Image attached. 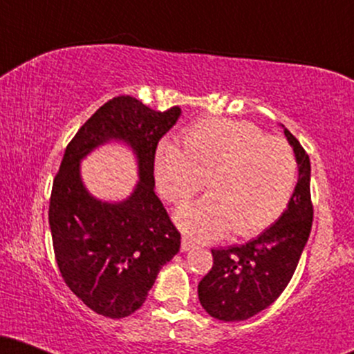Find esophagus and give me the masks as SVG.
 Returning a JSON list of instances; mask_svg holds the SVG:
<instances>
[{
    "label": "esophagus",
    "mask_w": 354,
    "mask_h": 354,
    "mask_svg": "<svg viewBox=\"0 0 354 354\" xmlns=\"http://www.w3.org/2000/svg\"><path fill=\"white\" fill-rule=\"evenodd\" d=\"M191 248H194V241L193 239H189V238H183L181 239V251L183 253H186V251H189Z\"/></svg>",
    "instance_id": "esophagus-1"
}]
</instances>
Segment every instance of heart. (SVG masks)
Segmentation results:
<instances>
[{
    "label": "heart",
    "mask_w": 354,
    "mask_h": 354,
    "mask_svg": "<svg viewBox=\"0 0 354 354\" xmlns=\"http://www.w3.org/2000/svg\"><path fill=\"white\" fill-rule=\"evenodd\" d=\"M296 158L281 138L253 123L205 118L183 133V151L158 145L153 173L166 201L183 205L208 186L209 194L178 211V226L194 239H216L230 230L251 238L274 225L290 205Z\"/></svg>",
    "instance_id": "1"
}]
</instances>
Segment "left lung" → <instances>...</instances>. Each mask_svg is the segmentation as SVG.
Instances as JSON below:
<instances>
[{"label":"left lung","mask_w":354,"mask_h":354,"mask_svg":"<svg viewBox=\"0 0 354 354\" xmlns=\"http://www.w3.org/2000/svg\"><path fill=\"white\" fill-rule=\"evenodd\" d=\"M284 129L298 163V183L281 218L246 245L211 250L213 268L198 284V298L219 321H245L266 310L288 286L311 233L310 156Z\"/></svg>","instance_id":"left-lung-1"}]
</instances>
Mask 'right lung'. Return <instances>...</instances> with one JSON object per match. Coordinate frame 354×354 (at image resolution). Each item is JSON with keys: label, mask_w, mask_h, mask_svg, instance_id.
Returning a JSON list of instances; mask_svg holds the SVG:
<instances>
[{"label": "right lung", "mask_w": 354, "mask_h": 354, "mask_svg": "<svg viewBox=\"0 0 354 354\" xmlns=\"http://www.w3.org/2000/svg\"><path fill=\"white\" fill-rule=\"evenodd\" d=\"M181 109L154 111L133 96H116L78 129L53 181L50 228L64 283L89 310L124 318L143 306L158 273L180 251L181 234L154 194L158 143ZM123 140L138 160L133 193L101 202L84 188L79 163L98 145Z\"/></svg>", "instance_id": "add662e5"}]
</instances>
